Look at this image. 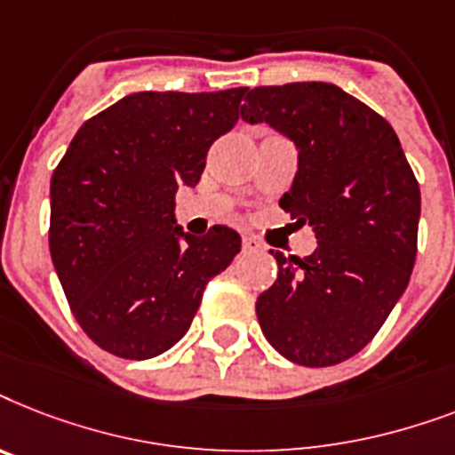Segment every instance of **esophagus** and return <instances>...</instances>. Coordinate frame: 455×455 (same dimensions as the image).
Wrapping results in <instances>:
<instances>
[{
	"instance_id": "obj_1",
	"label": "esophagus",
	"mask_w": 455,
	"mask_h": 455,
	"mask_svg": "<svg viewBox=\"0 0 455 455\" xmlns=\"http://www.w3.org/2000/svg\"><path fill=\"white\" fill-rule=\"evenodd\" d=\"M242 249H244V253H251V251H260L263 246H260V242H256L253 237H244L242 239Z\"/></svg>"
}]
</instances>
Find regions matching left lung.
<instances>
[{"label":"left lung","instance_id":"1","mask_svg":"<svg viewBox=\"0 0 455 455\" xmlns=\"http://www.w3.org/2000/svg\"><path fill=\"white\" fill-rule=\"evenodd\" d=\"M242 119L293 140L298 171L279 206L307 223L315 253L277 258L256 300L265 338L300 366L340 364L371 343L416 263L420 188L399 138L336 84L246 91Z\"/></svg>","mask_w":455,"mask_h":455}]
</instances>
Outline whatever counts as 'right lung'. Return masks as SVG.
Returning <instances> with one entry per match:
<instances>
[{
  "label": "right lung",
  "mask_w": 455,
  "mask_h": 455,
  "mask_svg": "<svg viewBox=\"0 0 455 455\" xmlns=\"http://www.w3.org/2000/svg\"><path fill=\"white\" fill-rule=\"evenodd\" d=\"M246 89L140 91L84 122L51 176L49 249L86 336L150 359L190 329L211 277L242 249L213 225H176V192L195 188L216 138L237 124Z\"/></svg>",
  "instance_id": "obj_1"
}]
</instances>
